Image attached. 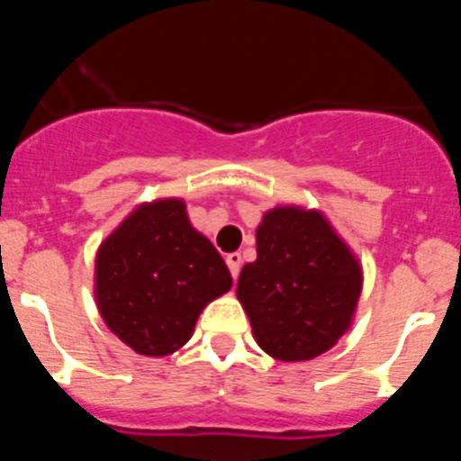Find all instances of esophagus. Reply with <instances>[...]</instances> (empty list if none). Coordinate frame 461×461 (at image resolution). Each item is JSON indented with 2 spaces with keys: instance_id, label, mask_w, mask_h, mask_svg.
<instances>
[{
  "instance_id": "1",
  "label": "esophagus",
  "mask_w": 461,
  "mask_h": 461,
  "mask_svg": "<svg viewBox=\"0 0 461 461\" xmlns=\"http://www.w3.org/2000/svg\"><path fill=\"white\" fill-rule=\"evenodd\" d=\"M226 266H228V270H230V275H233V279H238L240 266H242V256H240L238 251H233V254H228L226 256Z\"/></svg>"
}]
</instances>
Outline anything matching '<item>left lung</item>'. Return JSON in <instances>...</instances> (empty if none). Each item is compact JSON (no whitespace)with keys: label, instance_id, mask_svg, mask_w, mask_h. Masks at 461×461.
<instances>
[{"label":"left lung","instance_id":"1","mask_svg":"<svg viewBox=\"0 0 461 461\" xmlns=\"http://www.w3.org/2000/svg\"><path fill=\"white\" fill-rule=\"evenodd\" d=\"M256 344L281 362L313 360L351 328L362 266L321 210L279 205L256 228V260L238 279Z\"/></svg>","mask_w":461,"mask_h":461}]
</instances>
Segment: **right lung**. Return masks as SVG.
Listing matches in <instances>:
<instances>
[{
  "mask_svg": "<svg viewBox=\"0 0 461 461\" xmlns=\"http://www.w3.org/2000/svg\"><path fill=\"white\" fill-rule=\"evenodd\" d=\"M230 286L226 263L191 226L182 198L140 203L94 260L101 319L129 348L149 357L182 348L203 309Z\"/></svg>",
  "mask_w": 461,
  "mask_h": 461,
  "instance_id": "add662e5",
  "label": "right lung"
}]
</instances>
